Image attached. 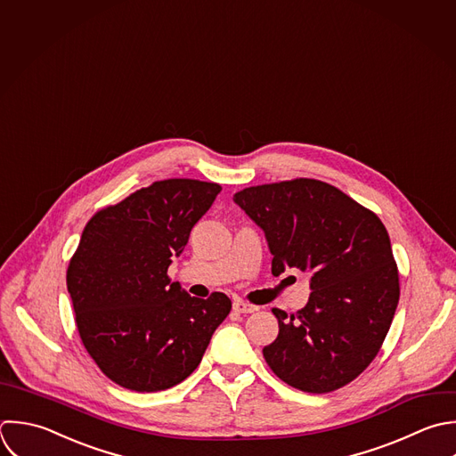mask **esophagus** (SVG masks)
<instances>
[{"label": "esophagus", "instance_id": "1", "mask_svg": "<svg viewBox=\"0 0 456 456\" xmlns=\"http://www.w3.org/2000/svg\"><path fill=\"white\" fill-rule=\"evenodd\" d=\"M232 309H234L236 313H241V314H252V313L257 311L256 305H252V304H248V302H243V300H236V302L232 304Z\"/></svg>", "mask_w": 456, "mask_h": 456}]
</instances>
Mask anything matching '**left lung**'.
I'll return each instance as SVG.
<instances>
[{"mask_svg":"<svg viewBox=\"0 0 456 456\" xmlns=\"http://www.w3.org/2000/svg\"><path fill=\"white\" fill-rule=\"evenodd\" d=\"M234 202L265 231L272 273H311L309 304L279 320L263 348L288 386L325 395L355 380L377 357L400 300V275L382 220L339 188L298 177L245 188Z\"/></svg>","mask_w":456,"mask_h":456,"instance_id":"8db88e82","label":"left lung"}]
</instances>
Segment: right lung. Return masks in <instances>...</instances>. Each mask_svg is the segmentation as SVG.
Wrapping results in <instances>:
<instances>
[{"label": "right lung", "instance_id": "add662e5", "mask_svg": "<svg viewBox=\"0 0 456 456\" xmlns=\"http://www.w3.org/2000/svg\"><path fill=\"white\" fill-rule=\"evenodd\" d=\"M220 190L199 179L156 181L83 229L67 268L76 327L99 370L124 389L181 384L231 313L227 295L190 297L167 273Z\"/></svg>", "mask_w": 456, "mask_h": 456}]
</instances>
